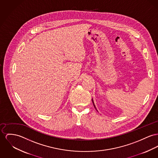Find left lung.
<instances>
[{
	"label": "left lung",
	"mask_w": 158,
	"mask_h": 158,
	"mask_svg": "<svg viewBox=\"0 0 158 158\" xmlns=\"http://www.w3.org/2000/svg\"><path fill=\"white\" fill-rule=\"evenodd\" d=\"M92 102H93V104H94V106H95V108H96V106H95V104H94V100H93V99H92Z\"/></svg>",
	"instance_id": "8db88e82"
}]
</instances>
